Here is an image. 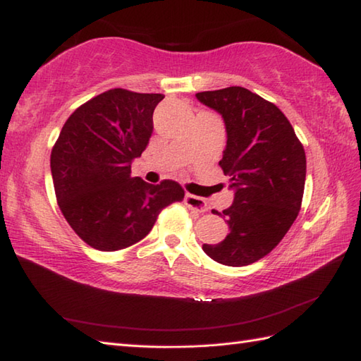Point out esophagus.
<instances>
[{"instance_id": "obj_1", "label": "esophagus", "mask_w": 361, "mask_h": 361, "mask_svg": "<svg viewBox=\"0 0 361 361\" xmlns=\"http://www.w3.org/2000/svg\"><path fill=\"white\" fill-rule=\"evenodd\" d=\"M185 203L189 209H194L197 212H206L208 211V203H206L202 197H197L192 194L185 195Z\"/></svg>"}]
</instances>
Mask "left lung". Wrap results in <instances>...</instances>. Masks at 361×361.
<instances>
[{"mask_svg":"<svg viewBox=\"0 0 361 361\" xmlns=\"http://www.w3.org/2000/svg\"><path fill=\"white\" fill-rule=\"evenodd\" d=\"M195 97L221 114L226 147L219 166L229 176L234 202L224 212L225 240L203 251L228 267L267 256L298 217L305 185V152L278 106L242 87L203 91Z\"/></svg>","mask_w":361,"mask_h":361,"instance_id":"8db88e82","label":"left lung"}]
</instances>
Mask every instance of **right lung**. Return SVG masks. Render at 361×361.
<instances>
[{
	"instance_id": "obj_1",
	"label": "right lung",
	"mask_w": 361,
	"mask_h": 361,
	"mask_svg": "<svg viewBox=\"0 0 361 361\" xmlns=\"http://www.w3.org/2000/svg\"><path fill=\"white\" fill-rule=\"evenodd\" d=\"M163 99L122 88L105 91L68 118L54 144L51 173L59 208L74 233L99 251L140 242L161 209L185 198L176 181L149 185L130 176Z\"/></svg>"
}]
</instances>
